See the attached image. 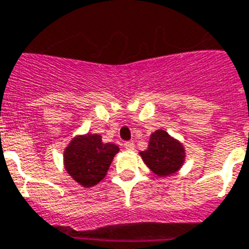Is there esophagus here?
I'll return each mask as SVG.
<instances>
[{"mask_svg": "<svg viewBox=\"0 0 249 249\" xmlns=\"http://www.w3.org/2000/svg\"><path fill=\"white\" fill-rule=\"evenodd\" d=\"M134 142H124V148L126 149V150H129V151H133L134 150Z\"/></svg>", "mask_w": 249, "mask_h": 249, "instance_id": "1", "label": "esophagus"}]
</instances>
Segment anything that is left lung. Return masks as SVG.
Masks as SVG:
<instances>
[{
  "label": "left lung",
  "mask_w": 249,
  "mask_h": 249,
  "mask_svg": "<svg viewBox=\"0 0 249 249\" xmlns=\"http://www.w3.org/2000/svg\"><path fill=\"white\" fill-rule=\"evenodd\" d=\"M139 154L149 169L160 178L178 172L185 160V149L183 144L170 137L163 129L151 134L148 148L146 150L140 151Z\"/></svg>",
  "instance_id": "left-lung-1"
}]
</instances>
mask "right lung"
Here are the masks:
<instances>
[{
    "mask_svg": "<svg viewBox=\"0 0 249 249\" xmlns=\"http://www.w3.org/2000/svg\"><path fill=\"white\" fill-rule=\"evenodd\" d=\"M116 153L119 146L103 142L99 134L77 135L65 148V170L81 187L91 188L105 178Z\"/></svg>",
    "mask_w": 249,
    "mask_h": 249,
    "instance_id": "obj_1",
    "label": "right lung"
}]
</instances>
